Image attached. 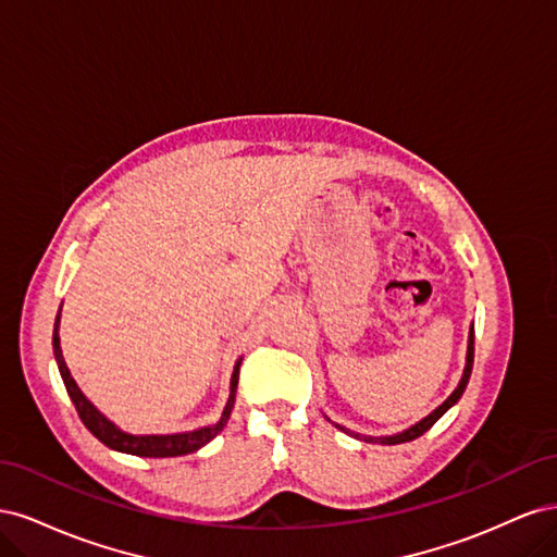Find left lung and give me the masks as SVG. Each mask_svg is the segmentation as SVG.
I'll return each instance as SVG.
<instances>
[{
  "mask_svg": "<svg viewBox=\"0 0 557 557\" xmlns=\"http://www.w3.org/2000/svg\"><path fill=\"white\" fill-rule=\"evenodd\" d=\"M471 364H474V332H471L469 334V348H467V364H465V374H462V379H460V385L458 387H455V391H453V395L442 404V407L440 409H434L428 418H423V420H420V423L418 425H413V428H409L407 432H401V434H395V436H383V440H372V436H369V440L367 442H381V444H404V442H413V440H418V436L420 434H425L434 423H436V420H440L450 407H453V404L455 401H458L460 397H462V393H465V387H467V383H469V376H471ZM336 428H339V430H344V432H348L346 428H342V425H336ZM352 434V432H350ZM356 436H360V434H356Z\"/></svg>",
  "mask_w": 557,
  "mask_h": 557,
  "instance_id": "left-lung-1",
  "label": "left lung"
}]
</instances>
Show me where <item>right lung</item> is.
<instances>
[{"instance_id": "right-lung-1", "label": "right lung", "mask_w": 557, "mask_h": 557, "mask_svg": "<svg viewBox=\"0 0 557 557\" xmlns=\"http://www.w3.org/2000/svg\"><path fill=\"white\" fill-rule=\"evenodd\" d=\"M62 309V307H60ZM58 327H60V313L55 318V330H53V352H55V360L60 367V374L64 381L66 393H70L76 413L83 420V425H86L99 442L104 446L113 448V450H121V453H129V455H139V458H176V455H188L199 450L201 446H207L215 434H221V430L225 428L227 418L232 413L234 407V395H237V383H239V364L242 360H237L234 364V374H232V393L227 399V407L218 420L215 425L211 428H201L195 432H183V434H166V436H156V434H148V436H134L127 434L123 430H117L111 420H107L102 413H99L92 404L86 399L78 391L76 381L72 379L70 369H66V362L62 358V348H60V336H58Z\"/></svg>"}]
</instances>
